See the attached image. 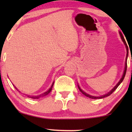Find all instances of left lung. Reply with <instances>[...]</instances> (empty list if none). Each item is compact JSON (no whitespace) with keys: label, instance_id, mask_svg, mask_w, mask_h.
Returning <instances> with one entry per match:
<instances>
[{"label":"left lung","instance_id":"1","mask_svg":"<svg viewBox=\"0 0 132 132\" xmlns=\"http://www.w3.org/2000/svg\"><path fill=\"white\" fill-rule=\"evenodd\" d=\"M119 34H120V38L121 39H122V42H123L124 45H125V47H126V50H127V56H126V60H125V68H124V71H123V75H122V78H121L120 79V81H119V82L117 83V84H116V86H115L111 90H110L109 92H108V93L105 94H104L102 95H101V96H93V95H89V94H87L86 92H85L84 91V90H82V89H81V87H79V86L78 84V88L79 89V90L81 91L82 93L84 95H85L86 97H88L90 98V99H103V98L104 97H106L107 96H109V95L111 94H112L113 92H114L115 90H116V89L117 88L118 86H119L120 84H121V82H122V81H123L124 78H125V74H126V71H127V57H128V46H127V43L126 42H125V39H124V37L123 36V35H122V33H121V31H119Z\"/></svg>","mask_w":132,"mask_h":132}]
</instances>
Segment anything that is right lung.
Wrapping results in <instances>:
<instances>
[{
	"label": "right lung",
	"instance_id": "obj_1",
	"mask_svg": "<svg viewBox=\"0 0 132 132\" xmlns=\"http://www.w3.org/2000/svg\"><path fill=\"white\" fill-rule=\"evenodd\" d=\"M53 84H54V82H53L52 85H51V86L50 88L49 89H48V90H47V91H46L45 92H44V93L42 94H40V95H35V96H33V95L32 96V95H27V94H26V95H27V97H28L31 98V99H39V98L41 97L45 96V95H48V94H49L50 92L51 91V89H52V87H53ZM15 88L17 90H18V89H17V88H16V87H15ZM19 92H20V91H19Z\"/></svg>",
	"mask_w": 132,
	"mask_h": 132
}]
</instances>
